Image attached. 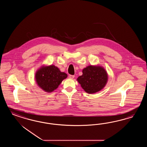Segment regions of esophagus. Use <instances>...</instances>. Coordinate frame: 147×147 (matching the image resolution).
Returning a JSON list of instances; mask_svg holds the SVG:
<instances>
[{
  "mask_svg": "<svg viewBox=\"0 0 147 147\" xmlns=\"http://www.w3.org/2000/svg\"><path fill=\"white\" fill-rule=\"evenodd\" d=\"M69 78H70V79H74V77H75V76H72V75H70V76H69Z\"/></svg>",
  "mask_w": 147,
  "mask_h": 147,
  "instance_id": "esophagus-1",
  "label": "esophagus"
}]
</instances>
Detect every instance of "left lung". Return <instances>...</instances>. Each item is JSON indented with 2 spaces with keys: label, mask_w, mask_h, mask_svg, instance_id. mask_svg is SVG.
I'll use <instances>...</instances> for the list:
<instances>
[{
  "label": "left lung",
  "mask_w": 147,
  "mask_h": 147,
  "mask_svg": "<svg viewBox=\"0 0 147 147\" xmlns=\"http://www.w3.org/2000/svg\"><path fill=\"white\" fill-rule=\"evenodd\" d=\"M76 80L86 93L94 94L106 86L108 75L104 67L91 65L82 69V75L79 76Z\"/></svg>",
  "instance_id": "8db88e82"
}]
</instances>
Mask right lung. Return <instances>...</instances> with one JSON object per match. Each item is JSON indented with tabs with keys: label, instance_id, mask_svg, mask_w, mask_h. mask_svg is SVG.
Listing matches in <instances>:
<instances>
[{
	"label": "right lung",
	"instance_id": "add662e5",
	"mask_svg": "<svg viewBox=\"0 0 147 147\" xmlns=\"http://www.w3.org/2000/svg\"><path fill=\"white\" fill-rule=\"evenodd\" d=\"M67 74L53 65H42L35 73L34 78L38 87L47 93H52L66 79Z\"/></svg>",
	"mask_w": 147,
	"mask_h": 147
}]
</instances>
